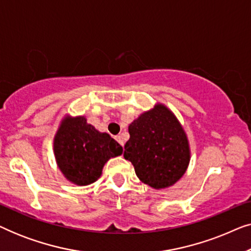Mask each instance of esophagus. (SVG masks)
I'll list each match as a JSON object with an SVG mask.
<instances>
[{"instance_id": "34e87169", "label": "esophagus", "mask_w": 251, "mask_h": 251, "mask_svg": "<svg viewBox=\"0 0 251 251\" xmlns=\"http://www.w3.org/2000/svg\"><path fill=\"white\" fill-rule=\"evenodd\" d=\"M115 139L118 140V143L120 144V145H122V146H123V140H122V138H121V136H116V137H115Z\"/></svg>"}]
</instances>
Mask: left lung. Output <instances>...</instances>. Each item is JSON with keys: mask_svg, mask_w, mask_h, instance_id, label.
Listing matches in <instances>:
<instances>
[{"mask_svg": "<svg viewBox=\"0 0 251 251\" xmlns=\"http://www.w3.org/2000/svg\"><path fill=\"white\" fill-rule=\"evenodd\" d=\"M128 130L123 156L132 163L140 181L163 190L183 177L191 160L190 144L183 126L166 105L157 102L142 113Z\"/></svg>", "mask_w": 251, "mask_h": 251, "instance_id": "obj_1", "label": "left lung"}]
</instances>
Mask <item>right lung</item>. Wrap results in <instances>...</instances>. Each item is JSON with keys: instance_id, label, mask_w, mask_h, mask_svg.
<instances>
[{"instance_id": "obj_1", "label": "right lung", "mask_w": 251, "mask_h": 251, "mask_svg": "<svg viewBox=\"0 0 251 251\" xmlns=\"http://www.w3.org/2000/svg\"><path fill=\"white\" fill-rule=\"evenodd\" d=\"M53 153L64 177L87 186L101 176L105 163L121 155L123 149L108 133L89 125L84 116L66 115L54 135Z\"/></svg>"}]
</instances>
